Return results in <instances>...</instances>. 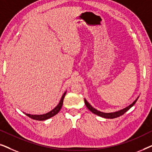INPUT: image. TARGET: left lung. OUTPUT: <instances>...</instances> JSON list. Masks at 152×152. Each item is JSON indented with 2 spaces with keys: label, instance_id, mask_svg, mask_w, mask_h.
I'll list each match as a JSON object with an SVG mask.
<instances>
[{
  "label": "left lung",
  "instance_id": "obj_1",
  "mask_svg": "<svg viewBox=\"0 0 152 152\" xmlns=\"http://www.w3.org/2000/svg\"><path fill=\"white\" fill-rule=\"evenodd\" d=\"M138 97H139V96L136 99V100L134 101V102H133L132 104H131L129 106H128V107L124 108V109H122L121 110H119V111H118L111 112V113H104V112H102V111H98V110L95 109L94 107H93L92 106H91L90 104H89L88 102H87V100L85 98H84V102H85V104H86V107L88 108V109L90 110V111L92 112V113L95 114V115L100 116V117H102V118H104L113 119V118L120 117V116L123 115L124 113H125L126 112L128 111V110H129L131 108H132L133 106H134L135 104H136V101L138 100Z\"/></svg>",
  "mask_w": 152,
  "mask_h": 152
}]
</instances>
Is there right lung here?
Listing matches in <instances>:
<instances>
[{"mask_svg":"<svg viewBox=\"0 0 152 152\" xmlns=\"http://www.w3.org/2000/svg\"><path fill=\"white\" fill-rule=\"evenodd\" d=\"M66 93V91L64 93L63 95H62L61 98V99H60L59 104H58L57 105V107H56L55 108H54V109L52 110V111L48 112V113H44V114H41V115H31V114H29V113H24L26 114L27 116H28L29 118H32V119H33V120L43 121V120H45L49 119V118H50L52 117H53L54 115H55L56 114H57L59 112L60 110H61V107H62V105H63L64 99V97H65Z\"/></svg>","mask_w":152,"mask_h":152,"instance_id":"1","label":"right lung"}]
</instances>
